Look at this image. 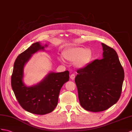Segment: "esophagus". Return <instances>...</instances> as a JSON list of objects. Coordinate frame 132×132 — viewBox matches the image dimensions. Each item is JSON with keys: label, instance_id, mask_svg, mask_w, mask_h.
Masks as SVG:
<instances>
[{"label": "esophagus", "instance_id": "esophagus-1", "mask_svg": "<svg viewBox=\"0 0 132 132\" xmlns=\"http://www.w3.org/2000/svg\"><path fill=\"white\" fill-rule=\"evenodd\" d=\"M75 77H76V76H75V75L74 73H72L71 75L70 76V79H74L75 78Z\"/></svg>", "mask_w": 132, "mask_h": 132}]
</instances>
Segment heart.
I'll list each match as a JSON object with an SVG mask.
<instances>
[{"label":"heart","mask_w":132,"mask_h":132,"mask_svg":"<svg viewBox=\"0 0 132 132\" xmlns=\"http://www.w3.org/2000/svg\"><path fill=\"white\" fill-rule=\"evenodd\" d=\"M62 54L64 59L74 62L75 65L79 68H82L88 65L93 56L92 51L90 49H85L83 46L68 47L64 49Z\"/></svg>","instance_id":"obj_1"}]
</instances>
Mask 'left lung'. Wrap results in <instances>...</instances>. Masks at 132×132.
I'll use <instances>...</instances> for the list:
<instances>
[{"mask_svg": "<svg viewBox=\"0 0 132 132\" xmlns=\"http://www.w3.org/2000/svg\"><path fill=\"white\" fill-rule=\"evenodd\" d=\"M103 58L77 70L75 82L80 104L87 111L107 110L119 99L124 72L114 49L102 43Z\"/></svg>", "mask_w": 132, "mask_h": 132, "instance_id": "8db88e82", "label": "left lung"}]
</instances>
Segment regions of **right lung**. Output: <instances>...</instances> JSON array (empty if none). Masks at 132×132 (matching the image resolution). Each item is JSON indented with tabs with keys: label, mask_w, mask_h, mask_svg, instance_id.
<instances>
[{
	"label": "right lung",
	"mask_w": 132,
	"mask_h": 132,
	"mask_svg": "<svg viewBox=\"0 0 132 132\" xmlns=\"http://www.w3.org/2000/svg\"><path fill=\"white\" fill-rule=\"evenodd\" d=\"M41 50H44V46L37 42L17 56L11 77V85L22 108L31 113L44 115L53 111L56 108L60 89L69 79V72L68 70L60 73L51 72L37 85L26 86L22 81L24 64L32 54Z\"/></svg>",
	"instance_id": "1"
}]
</instances>
